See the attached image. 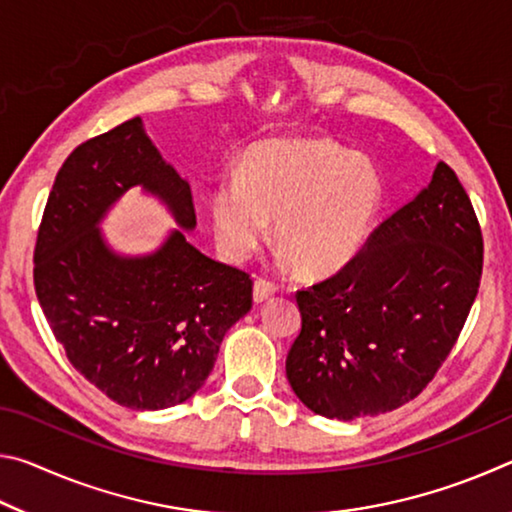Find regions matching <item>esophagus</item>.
I'll use <instances>...</instances> for the list:
<instances>
[{"label":"esophagus","instance_id":"obj_1","mask_svg":"<svg viewBox=\"0 0 512 512\" xmlns=\"http://www.w3.org/2000/svg\"><path fill=\"white\" fill-rule=\"evenodd\" d=\"M273 293H275V284L273 282L262 280V277H259V280H255V284H253V298H255V302H266L268 298H273Z\"/></svg>","mask_w":512,"mask_h":512}]
</instances>
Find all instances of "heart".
Masks as SVG:
<instances>
[{"mask_svg":"<svg viewBox=\"0 0 512 512\" xmlns=\"http://www.w3.org/2000/svg\"><path fill=\"white\" fill-rule=\"evenodd\" d=\"M384 183L375 164L329 140H266L210 194L221 255L244 262L275 219V241L309 277L341 271L375 228Z\"/></svg>","mask_w":512,"mask_h":512,"instance_id":"b5f03b06","label":"heart"}]
</instances>
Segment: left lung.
Returning <instances> with one entry per match:
<instances>
[{
	"instance_id": "1",
	"label": "left lung",
	"mask_w": 512,
	"mask_h": 512,
	"mask_svg": "<svg viewBox=\"0 0 512 512\" xmlns=\"http://www.w3.org/2000/svg\"><path fill=\"white\" fill-rule=\"evenodd\" d=\"M483 237L470 196L438 162L427 189L339 273L296 293L302 329L287 379L318 415L354 420L418 397L479 293Z\"/></svg>"
}]
</instances>
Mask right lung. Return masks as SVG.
Here are the masks:
<instances>
[{
    "label": "right lung",
    "instance_id": "right-lung-1",
    "mask_svg": "<svg viewBox=\"0 0 512 512\" xmlns=\"http://www.w3.org/2000/svg\"><path fill=\"white\" fill-rule=\"evenodd\" d=\"M137 184L194 228L187 180L162 160L142 119H128L76 146L60 167L38 230L33 284L69 363L112 402L158 411L205 384L225 332L253 307V280L203 255L180 230L151 256H117L98 223Z\"/></svg>",
    "mask_w": 512,
    "mask_h": 512
}]
</instances>
